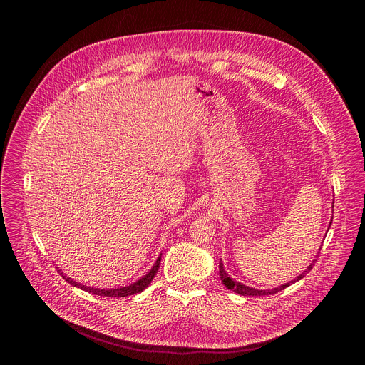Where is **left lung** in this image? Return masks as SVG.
<instances>
[{"mask_svg":"<svg viewBox=\"0 0 365 365\" xmlns=\"http://www.w3.org/2000/svg\"><path fill=\"white\" fill-rule=\"evenodd\" d=\"M331 221H332V220H331ZM331 224H332V222H329V227H331ZM328 230H329V228H328ZM315 263H317V259H314V262L310 263V266H307V269H306L302 274H299L294 280H292V282H289V283H284V284H282V286H279V287L269 289V290L252 289V287L245 286V284H242V283H240V282H235V280L231 279V277L228 276V273L224 270L222 262L220 263V276H221V280H222V283H224V286H225L227 289H230V290H232V292H235V293H238V294H241V296H266V294H274V293H277V292H280V290H284V289L289 287L290 284L299 282L300 279H303V277L312 270V267H314Z\"/></svg>","mask_w":365,"mask_h":365,"instance_id":"1","label":"left lung"}]
</instances>
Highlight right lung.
<instances>
[{"label":"right lung","mask_w":365,"mask_h":365,"mask_svg":"<svg viewBox=\"0 0 365 365\" xmlns=\"http://www.w3.org/2000/svg\"><path fill=\"white\" fill-rule=\"evenodd\" d=\"M160 259H162V254L158 257V259H155V263H154V266L151 267V270H150L145 276H143L140 280L134 282V283L130 284V286H124V287H118V289H110V290H107V289L86 287V286H82L81 283H76V282L71 280V277H66L63 273H61V274H62V277H63L68 283H71L72 286H76V287H79V289H82V290H85V292H89V293L98 294V296H107V297H127V296L137 294V293L143 292V290L150 284V282L153 280V277L155 276V273H158V270H159V267H160ZM59 272H61V270H59Z\"/></svg>","instance_id":"obj_1"}]
</instances>
